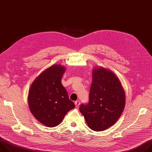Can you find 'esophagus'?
<instances>
[{
  "label": "esophagus",
  "mask_w": 152,
  "mask_h": 152,
  "mask_svg": "<svg viewBox=\"0 0 152 152\" xmlns=\"http://www.w3.org/2000/svg\"><path fill=\"white\" fill-rule=\"evenodd\" d=\"M80 102L79 101V100H77V101H76L75 102V105H76V107H78L79 105H80Z\"/></svg>",
  "instance_id": "esophagus-1"
}]
</instances>
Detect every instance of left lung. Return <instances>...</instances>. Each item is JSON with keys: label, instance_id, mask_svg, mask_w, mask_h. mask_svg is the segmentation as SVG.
I'll list each match as a JSON object with an SVG mask.
<instances>
[{"label": "left lung", "instance_id": "left-lung-1", "mask_svg": "<svg viewBox=\"0 0 152 152\" xmlns=\"http://www.w3.org/2000/svg\"><path fill=\"white\" fill-rule=\"evenodd\" d=\"M125 93L118 77L103 67L94 69L88 103L79 111L88 127L103 131L113 126L121 115L125 105Z\"/></svg>", "mask_w": 152, "mask_h": 152}]
</instances>
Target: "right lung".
Segmentation results:
<instances>
[{
    "instance_id": "1",
    "label": "right lung",
    "mask_w": 152,
    "mask_h": 152,
    "mask_svg": "<svg viewBox=\"0 0 152 152\" xmlns=\"http://www.w3.org/2000/svg\"><path fill=\"white\" fill-rule=\"evenodd\" d=\"M66 68L53 65L33 82L28 94L29 109L35 118L49 127L58 125L75 107L61 83Z\"/></svg>"
}]
</instances>
